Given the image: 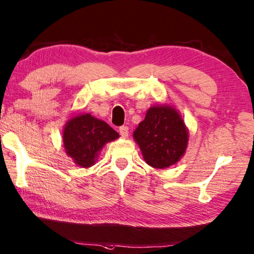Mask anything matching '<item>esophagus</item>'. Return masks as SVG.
<instances>
[{
    "instance_id": "34e87169",
    "label": "esophagus",
    "mask_w": 254,
    "mask_h": 254,
    "mask_svg": "<svg viewBox=\"0 0 254 254\" xmlns=\"http://www.w3.org/2000/svg\"><path fill=\"white\" fill-rule=\"evenodd\" d=\"M119 132H120L121 136H123V138H127V135H128V127L127 126L120 127Z\"/></svg>"
}]
</instances>
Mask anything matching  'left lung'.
Instances as JSON below:
<instances>
[{"mask_svg": "<svg viewBox=\"0 0 254 254\" xmlns=\"http://www.w3.org/2000/svg\"><path fill=\"white\" fill-rule=\"evenodd\" d=\"M146 163L165 168L179 162L188 146V130L178 111L171 106L149 108L133 132Z\"/></svg>", "mask_w": 254, "mask_h": 254, "instance_id": "obj_1", "label": "left lung"}]
</instances>
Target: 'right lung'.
Segmentation results:
<instances>
[{"instance_id":"1","label":"right lung","mask_w":254,"mask_h":254,"mask_svg":"<svg viewBox=\"0 0 254 254\" xmlns=\"http://www.w3.org/2000/svg\"><path fill=\"white\" fill-rule=\"evenodd\" d=\"M118 138V132L106 122L95 119L90 114L71 119L63 131V143L66 154L81 167L94 165L104 144Z\"/></svg>"}]
</instances>
